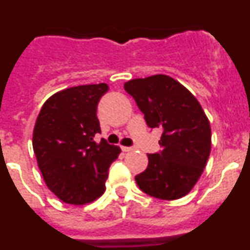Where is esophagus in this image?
<instances>
[{
  "mask_svg": "<svg viewBox=\"0 0 250 250\" xmlns=\"http://www.w3.org/2000/svg\"><path fill=\"white\" fill-rule=\"evenodd\" d=\"M121 150H123V151H131V150H134V147L132 146H121Z\"/></svg>",
  "mask_w": 250,
  "mask_h": 250,
  "instance_id": "obj_1",
  "label": "esophagus"
}]
</instances>
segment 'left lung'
<instances>
[{
    "mask_svg": "<svg viewBox=\"0 0 250 250\" xmlns=\"http://www.w3.org/2000/svg\"><path fill=\"white\" fill-rule=\"evenodd\" d=\"M147 126L163 130L161 150L147 154L135 182L145 194L174 200L187 195L203 174L211 147L210 124L199 101L173 77L154 75L125 83Z\"/></svg>",
    "mask_w": 250,
    "mask_h": 250,
    "instance_id": "8db88e82",
    "label": "left lung"
}]
</instances>
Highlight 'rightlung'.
<instances>
[{
    "instance_id": "add662e5",
    "label": "right lung",
    "mask_w": 250,
    "mask_h": 250,
    "mask_svg": "<svg viewBox=\"0 0 250 250\" xmlns=\"http://www.w3.org/2000/svg\"><path fill=\"white\" fill-rule=\"evenodd\" d=\"M106 83L81 85L52 95L35 124L32 146L46 185L60 200L81 205L98 199L120 147L100 134L96 109Z\"/></svg>"
}]
</instances>
